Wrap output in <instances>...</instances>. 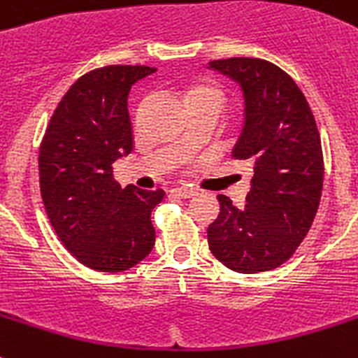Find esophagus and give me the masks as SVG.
I'll return each mask as SVG.
<instances>
[{
    "label": "esophagus",
    "instance_id": "1",
    "mask_svg": "<svg viewBox=\"0 0 358 358\" xmlns=\"http://www.w3.org/2000/svg\"><path fill=\"white\" fill-rule=\"evenodd\" d=\"M171 193H174L176 196H182V198H191L196 194V191H194V189H189V187H174Z\"/></svg>",
    "mask_w": 358,
    "mask_h": 358
}]
</instances>
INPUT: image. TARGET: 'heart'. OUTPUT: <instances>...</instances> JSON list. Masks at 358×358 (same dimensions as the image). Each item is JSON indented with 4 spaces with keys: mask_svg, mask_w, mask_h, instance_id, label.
Segmentation results:
<instances>
[{
    "mask_svg": "<svg viewBox=\"0 0 358 358\" xmlns=\"http://www.w3.org/2000/svg\"><path fill=\"white\" fill-rule=\"evenodd\" d=\"M191 100L198 101V100H209L215 101V103L222 105L224 101V94L218 87L215 85H198L193 92H191Z\"/></svg>",
    "mask_w": 358,
    "mask_h": 358,
    "instance_id": "b5f03b06",
    "label": "heart"
}]
</instances>
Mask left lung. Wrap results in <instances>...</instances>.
<instances>
[{"label": "left lung", "mask_w": 358, "mask_h": 358, "mask_svg": "<svg viewBox=\"0 0 358 358\" xmlns=\"http://www.w3.org/2000/svg\"><path fill=\"white\" fill-rule=\"evenodd\" d=\"M209 67L235 80L244 125L233 158L253 164L245 203L218 194L220 215L207 227L209 249L236 273L271 271L295 253L317 215L324 182L320 134L293 78L258 58L215 59Z\"/></svg>", "instance_id": "1"}]
</instances>
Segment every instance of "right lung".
Wrapping results in <instances>:
<instances>
[{"mask_svg":"<svg viewBox=\"0 0 358 358\" xmlns=\"http://www.w3.org/2000/svg\"><path fill=\"white\" fill-rule=\"evenodd\" d=\"M145 65H109L83 74L54 110L40 147V189L62 244L94 271L120 273L152 251L151 213L164 191L114 180L113 164L133 151L127 98L152 74Z\"/></svg>","mask_w":358,"mask_h":358,"instance_id":"add662e5","label":"right lung"}]
</instances>
